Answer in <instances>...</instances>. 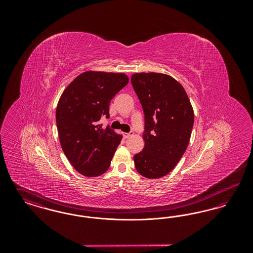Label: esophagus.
Wrapping results in <instances>:
<instances>
[{
	"label": "esophagus",
	"instance_id": "obj_1",
	"mask_svg": "<svg viewBox=\"0 0 253 253\" xmlns=\"http://www.w3.org/2000/svg\"><path fill=\"white\" fill-rule=\"evenodd\" d=\"M133 134V132H123V136L125 137V138H128V137H130L131 135Z\"/></svg>",
	"mask_w": 253,
	"mask_h": 253
}]
</instances>
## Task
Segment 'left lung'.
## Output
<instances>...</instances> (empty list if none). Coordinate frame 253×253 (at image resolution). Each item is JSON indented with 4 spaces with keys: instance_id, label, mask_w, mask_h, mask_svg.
Instances as JSON below:
<instances>
[{
    "instance_id": "8db88e82",
    "label": "left lung",
    "mask_w": 253,
    "mask_h": 253,
    "mask_svg": "<svg viewBox=\"0 0 253 253\" xmlns=\"http://www.w3.org/2000/svg\"><path fill=\"white\" fill-rule=\"evenodd\" d=\"M132 88L144 112V149L134 155L136 170L147 178L165 176L184 155L193 130V110L183 86L159 73H137Z\"/></svg>"
}]
</instances>
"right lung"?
I'll use <instances>...</instances> for the list:
<instances>
[{
  "label": "right lung",
  "mask_w": 253,
  "mask_h": 253,
  "mask_svg": "<svg viewBox=\"0 0 253 253\" xmlns=\"http://www.w3.org/2000/svg\"><path fill=\"white\" fill-rule=\"evenodd\" d=\"M129 83L125 74L88 72L77 77L60 96L56 111L63 153L85 176L104 173L122 136L98 121L109 119L111 99Z\"/></svg>",
  "instance_id": "right-lung-1"
}]
</instances>
